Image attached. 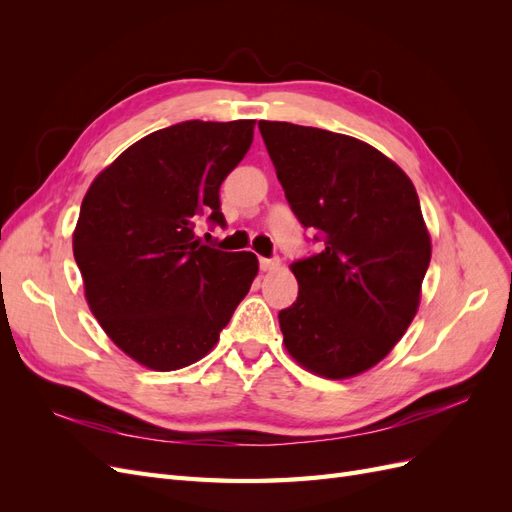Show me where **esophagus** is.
<instances>
[{
  "label": "esophagus",
  "mask_w": 512,
  "mask_h": 512,
  "mask_svg": "<svg viewBox=\"0 0 512 512\" xmlns=\"http://www.w3.org/2000/svg\"><path fill=\"white\" fill-rule=\"evenodd\" d=\"M258 262H260L262 271H273V269L280 267V260H277V258H260Z\"/></svg>",
  "instance_id": "34e87169"
}]
</instances>
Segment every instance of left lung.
Instances as JSON below:
<instances>
[{"label": "left lung", "mask_w": 512, "mask_h": 512, "mask_svg": "<svg viewBox=\"0 0 512 512\" xmlns=\"http://www.w3.org/2000/svg\"><path fill=\"white\" fill-rule=\"evenodd\" d=\"M288 205L320 252L294 260L299 297L280 312L288 352L324 378L374 367L406 333L431 241L412 181L352 136L258 121Z\"/></svg>", "instance_id": "left-lung-1"}]
</instances>
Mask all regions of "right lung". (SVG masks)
Segmentation results:
<instances>
[{"label": "right lung", "instance_id": "add662e5", "mask_svg": "<svg viewBox=\"0 0 512 512\" xmlns=\"http://www.w3.org/2000/svg\"><path fill=\"white\" fill-rule=\"evenodd\" d=\"M254 121L190 119L128 147L87 190L74 230L85 297L106 335L141 365L173 371L215 346L258 273L196 222L226 226L220 185L252 145Z\"/></svg>", "mask_w": 512, "mask_h": 512}]
</instances>
